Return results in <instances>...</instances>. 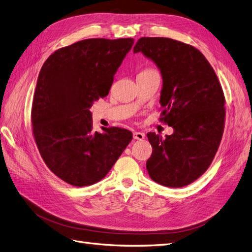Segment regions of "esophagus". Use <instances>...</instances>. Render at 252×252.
Here are the masks:
<instances>
[{"mask_svg": "<svg viewBox=\"0 0 252 252\" xmlns=\"http://www.w3.org/2000/svg\"><path fill=\"white\" fill-rule=\"evenodd\" d=\"M145 138V134L142 132H133V139L142 141Z\"/></svg>", "mask_w": 252, "mask_h": 252, "instance_id": "esophagus-1", "label": "esophagus"}]
</instances>
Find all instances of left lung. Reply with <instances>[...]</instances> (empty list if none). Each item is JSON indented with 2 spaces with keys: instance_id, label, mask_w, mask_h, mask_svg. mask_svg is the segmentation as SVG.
Masks as SVG:
<instances>
[{
  "instance_id": "obj_1",
  "label": "left lung",
  "mask_w": 252,
  "mask_h": 252,
  "mask_svg": "<svg viewBox=\"0 0 252 252\" xmlns=\"http://www.w3.org/2000/svg\"><path fill=\"white\" fill-rule=\"evenodd\" d=\"M142 52L161 71V119L173 128L163 139L148 132L152 146L149 177L167 187H183L199 179L215 158L224 131L225 97L217 74L196 48L168 37H141Z\"/></svg>"
}]
</instances>
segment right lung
Listing matches in <instances>:
<instances>
[{
	"label": "right lung",
	"mask_w": 252,
	"mask_h": 252,
	"mask_svg": "<svg viewBox=\"0 0 252 252\" xmlns=\"http://www.w3.org/2000/svg\"><path fill=\"white\" fill-rule=\"evenodd\" d=\"M133 39H88L55 51L41 68L32 122L36 146L61 180L83 187L101 181L132 140L127 129L93 130L90 107L109 94Z\"/></svg>",
	"instance_id": "add662e5"
}]
</instances>
